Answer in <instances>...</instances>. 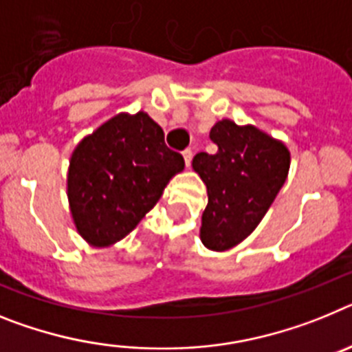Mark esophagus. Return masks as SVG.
Instances as JSON below:
<instances>
[{
	"instance_id": "obj_1",
	"label": "esophagus",
	"mask_w": 352,
	"mask_h": 352,
	"mask_svg": "<svg viewBox=\"0 0 352 352\" xmlns=\"http://www.w3.org/2000/svg\"><path fill=\"white\" fill-rule=\"evenodd\" d=\"M182 157H184L186 166H189V164H191V159H193V152H191V148H186V151L182 152Z\"/></svg>"
}]
</instances>
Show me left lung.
I'll list each match as a JSON object with an SVG mask.
<instances>
[{"instance_id": "8db88e82", "label": "left lung", "mask_w": 352, "mask_h": 352, "mask_svg": "<svg viewBox=\"0 0 352 352\" xmlns=\"http://www.w3.org/2000/svg\"><path fill=\"white\" fill-rule=\"evenodd\" d=\"M214 154L198 152L193 170L207 186L200 239L212 252L244 241L262 221L285 184L290 154L282 142L253 125L216 122L209 134Z\"/></svg>"}]
</instances>
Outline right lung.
Here are the masks:
<instances>
[{
    "label": "right lung",
    "instance_id": "1",
    "mask_svg": "<svg viewBox=\"0 0 352 352\" xmlns=\"http://www.w3.org/2000/svg\"><path fill=\"white\" fill-rule=\"evenodd\" d=\"M182 170L184 157L146 113L113 117L70 157L67 195L79 235L97 248L124 239Z\"/></svg>",
    "mask_w": 352,
    "mask_h": 352
}]
</instances>
